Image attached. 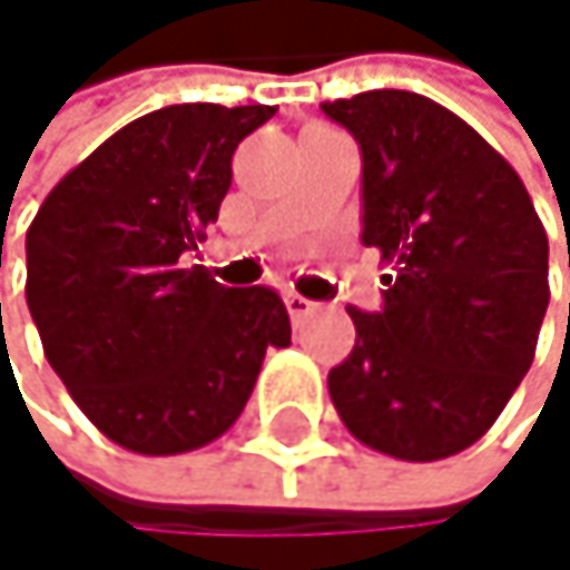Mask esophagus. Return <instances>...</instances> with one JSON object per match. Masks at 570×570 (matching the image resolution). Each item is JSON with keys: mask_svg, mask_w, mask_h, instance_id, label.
Masks as SVG:
<instances>
[{"mask_svg": "<svg viewBox=\"0 0 570 570\" xmlns=\"http://www.w3.org/2000/svg\"><path fill=\"white\" fill-rule=\"evenodd\" d=\"M283 304H287V314H291L294 324H304L314 314V304L307 297H301V294H287V297H283Z\"/></svg>", "mask_w": 570, "mask_h": 570, "instance_id": "1", "label": "esophagus"}]
</instances>
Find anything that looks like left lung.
<instances>
[{
	"instance_id": "obj_1",
	"label": "left lung",
	"mask_w": 570,
	"mask_h": 570,
	"mask_svg": "<svg viewBox=\"0 0 570 570\" xmlns=\"http://www.w3.org/2000/svg\"><path fill=\"white\" fill-rule=\"evenodd\" d=\"M324 114L361 145V239L385 266V307L347 311L357 337L327 375L331 402L375 453L456 456L534 361L551 301L544 223L513 165L422 94L368 90Z\"/></svg>"
}]
</instances>
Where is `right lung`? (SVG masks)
<instances>
[{"label":"right lung","mask_w":570,"mask_h":570,"mask_svg":"<svg viewBox=\"0 0 570 570\" xmlns=\"http://www.w3.org/2000/svg\"><path fill=\"white\" fill-rule=\"evenodd\" d=\"M266 104H171L73 165L26 233V304L80 412L120 450L178 456L246 409L291 317L266 287L185 266L233 181V151Z\"/></svg>","instance_id":"1"}]
</instances>
